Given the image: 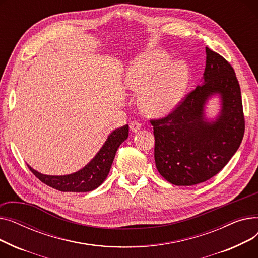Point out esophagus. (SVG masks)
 Returning <instances> with one entry per match:
<instances>
[{
	"mask_svg": "<svg viewBox=\"0 0 258 258\" xmlns=\"http://www.w3.org/2000/svg\"><path fill=\"white\" fill-rule=\"evenodd\" d=\"M130 128L133 133H137L141 128V124L137 121H133L130 123Z\"/></svg>",
	"mask_w": 258,
	"mask_h": 258,
	"instance_id": "esophagus-1",
	"label": "esophagus"
}]
</instances>
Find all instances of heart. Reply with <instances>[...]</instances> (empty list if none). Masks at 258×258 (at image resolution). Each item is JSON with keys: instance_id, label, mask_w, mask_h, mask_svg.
Segmentation results:
<instances>
[{"instance_id": "1", "label": "heart", "mask_w": 258, "mask_h": 258, "mask_svg": "<svg viewBox=\"0 0 258 258\" xmlns=\"http://www.w3.org/2000/svg\"><path fill=\"white\" fill-rule=\"evenodd\" d=\"M123 84L127 90L140 93L139 104L145 115L161 117L181 101L188 84V68L182 60L171 62L167 52L153 50L130 62Z\"/></svg>"}]
</instances>
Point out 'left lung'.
Returning a JSON list of instances; mask_svg holds the SVG:
<instances>
[{"label": "left lung", "instance_id": "8db88e82", "mask_svg": "<svg viewBox=\"0 0 258 258\" xmlns=\"http://www.w3.org/2000/svg\"><path fill=\"white\" fill-rule=\"evenodd\" d=\"M214 98L220 107L210 117L207 106ZM152 125L156 167L166 181L191 186L214 177L236 153L245 133L240 88L231 64L206 47L201 85Z\"/></svg>", "mask_w": 258, "mask_h": 258}]
</instances>
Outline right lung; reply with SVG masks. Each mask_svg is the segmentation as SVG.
<instances>
[{
	"instance_id": "right-lung-1",
	"label": "right lung",
	"mask_w": 258,
	"mask_h": 258,
	"mask_svg": "<svg viewBox=\"0 0 258 258\" xmlns=\"http://www.w3.org/2000/svg\"><path fill=\"white\" fill-rule=\"evenodd\" d=\"M128 137V125L113 131L108 135L104 144L89 163L81 169L63 175H50L40 173L28 167L46 185L68 192H89L99 187L106 179L116 155L118 147Z\"/></svg>"
}]
</instances>
